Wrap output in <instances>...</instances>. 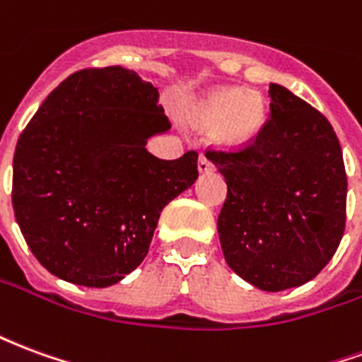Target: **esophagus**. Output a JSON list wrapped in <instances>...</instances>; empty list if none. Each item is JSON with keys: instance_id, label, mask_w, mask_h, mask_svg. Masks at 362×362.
<instances>
[{"instance_id": "obj_1", "label": "esophagus", "mask_w": 362, "mask_h": 362, "mask_svg": "<svg viewBox=\"0 0 362 362\" xmlns=\"http://www.w3.org/2000/svg\"><path fill=\"white\" fill-rule=\"evenodd\" d=\"M197 168H199V173H204V174L213 173V170H215V166H213V163H211V160H209V158L205 157V155H202V157H199Z\"/></svg>"}]
</instances>
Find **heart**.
I'll return each mask as SVG.
<instances>
[{
	"label": "heart",
	"instance_id": "obj_1",
	"mask_svg": "<svg viewBox=\"0 0 362 362\" xmlns=\"http://www.w3.org/2000/svg\"><path fill=\"white\" fill-rule=\"evenodd\" d=\"M197 126L209 127V139L223 149L250 145L266 122V100L258 90L223 87L211 90L194 110Z\"/></svg>",
	"mask_w": 362,
	"mask_h": 362
}]
</instances>
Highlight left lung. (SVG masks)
<instances>
[{"instance_id": "8db88e82", "label": "left lung", "mask_w": 362, "mask_h": 362, "mask_svg": "<svg viewBox=\"0 0 362 362\" xmlns=\"http://www.w3.org/2000/svg\"><path fill=\"white\" fill-rule=\"evenodd\" d=\"M269 119L250 147L209 151L227 182L217 230L228 267L277 293L318 275L341 243L347 176L334 127L269 83Z\"/></svg>"}]
</instances>
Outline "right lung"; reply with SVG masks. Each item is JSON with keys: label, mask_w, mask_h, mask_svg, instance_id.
I'll return each instance as SVG.
<instances>
[{"label": "right lung", "mask_w": 362, "mask_h": 362, "mask_svg": "<svg viewBox=\"0 0 362 362\" xmlns=\"http://www.w3.org/2000/svg\"><path fill=\"white\" fill-rule=\"evenodd\" d=\"M158 90L122 66L83 69L46 96L13 157V209L56 277L110 287L149 252L160 211L197 180V153L163 160Z\"/></svg>", "instance_id": "1"}]
</instances>
